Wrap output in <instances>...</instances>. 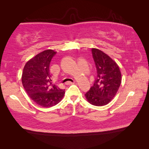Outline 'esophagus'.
<instances>
[{
	"instance_id": "obj_1",
	"label": "esophagus",
	"mask_w": 149,
	"mask_h": 149,
	"mask_svg": "<svg viewBox=\"0 0 149 149\" xmlns=\"http://www.w3.org/2000/svg\"><path fill=\"white\" fill-rule=\"evenodd\" d=\"M74 83H75V81H73V82H71V81H68L65 84H66V85H72V84H74Z\"/></svg>"
}]
</instances>
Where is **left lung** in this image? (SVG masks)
<instances>
[{
  "instance_id": "8db88e82",
  "label": "left lung",
  "mask_w": 149,
  "mask_h": 149,
  "mask_svg": "<svg viewBox=\"0 0 149 149\" xmlns=\"http://www.w3.org/2000/svg\"><path fill=\"white\" fill-rule=\"evenodd\" d=\"M91 52L97 76L85 95L90 104L101 107L108 104L115 97L122 75L118 64L107 54L97 49H92Z\"/></svg>"
}]
</instances>
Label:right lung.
<instances>
[{
    "label": "right lung",
    "mask_w": 149,
    "mask_h": 149,
    "mask_svg": "<svg viewBox=\"0 0 149 149\" xmlns=\"http://www.w3.org/2000/svg\"><path fill=\"white\" fill-rule=\"evenodd\" d=\"M53 50H46L27 62L22 72V84L33 101L44 108L57 104L64 97L65 90L51 83L49 66L55 54Z\"/></svg>",
    "instance_id": "right-lung-1"
}]
</instances>
